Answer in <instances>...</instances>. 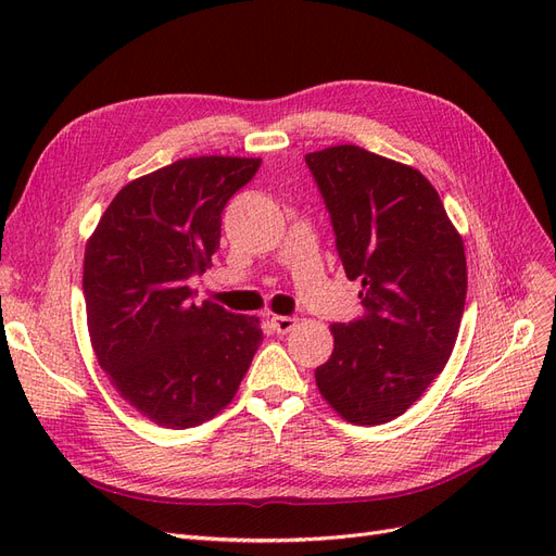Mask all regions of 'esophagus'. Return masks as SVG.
<instances>
[{
  "label": "esophagus",
  "instance_id": "obj_1",
  "mask_svg": "<svg viewBox=\"0 0 556 556\" xmlns=\"http://www.w3.org/2000/svg\"><path fill=\"white\" fill-rule=\"evenodd\" d=\"M271 325L278 333H290L296 327V317L292 315H274L271 317Z\"/></svg>",
  "mask_w": 556,
  "mask_h": 556
}]
</instances>
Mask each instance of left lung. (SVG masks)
Segmentation results:
<instances>
[{
	"instance_id": "8db88e82",
	"label": "left lung",
	"mask_w": 556,
	"mask_h": 556,
	"mask_svg": "<svg viewBox=\"0 0 556 556\" xmlns=\"http://www.w3.org/2000/svg\"><path fill=\"white\" fill-rule=\"evenodd\" d=\"M364 315L331 325L317 390L352 425L406 413L439 376L466 301L464 241L433 185L413 166L359 146L306 155Z\"/></svg>"
}]
</instances>
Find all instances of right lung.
<instances>
[{"mask_svg": "<svg viewBox=\"0 0 556 556\" xmlns=\"http://www.w3.org/2000/svg\"><path fill=\"white\" fill-rule=\"evenodd\" d=\"M255 157H190L131 180L86 245L83 294L99 366L129 406L166 429L215 417L262 343L257 317L194 304L190 280L220 248L227 201Z\"/></svg>", "mask_w": 556, "mask_h": 556, "instance_id": "right-lung-1", "label": "right lung"}]
</instances>
